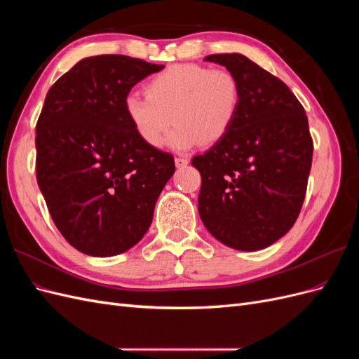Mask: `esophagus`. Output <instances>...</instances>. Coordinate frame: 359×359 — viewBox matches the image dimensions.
Listing matches in <instances>:
<instances>
[{"label": "esophagus", "mask_w": 359, "mask_h": 359, "mask_svg": "<svg viewBox=\"0 0 359 359\" xmlns=\"http://www.w3.org/2000/svg\"><path fill=\"white\" fill-rule=\"evenodd\" d=\"M189 165V160L187 158H181V157H175V166L178 169L181 168H186Z\"/></svg>", "instance_id": "esophagus-1"}]
</instances>
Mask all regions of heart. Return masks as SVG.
I'll list each match as a JSON object with an SVG mask.
<instances>
[{"instance_id":"b5f03b06","label":"heart","mask_w":359,"mask_h":359,"mask_svg":"<svg viewBox=\"0 0 359 359\" xmlns=\"http://www.w3.org/2000/svg\"><path fill=\"white\" fill-rule=\"evenodd\" d=\"M241 104L240 82L227 70L199 64H175L153 76L147 95L132 91L124 97V112L136 135L151 148L166 137L173 151L208 145L229 132Z\"/></svg>"}]
</instances>
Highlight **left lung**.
<instances>
[{
	"label": "left lung",
	"instance_id": "obj_1",
	"mask_svg": "<svg viewBox=\"0 0 359 359\" xmlns=\"http://www.w3.org/2000/svg\"><path fill=\"white\" fill-rule=\"evenodd\" d=\"M240 82L241 104L229 132L202 156L199 215L222 244L256 252L285 236L306 198L313 140L306 111L285 82L241 53H215Z\"/></svg>",
	"mask_w": 359,
	"mask_h": 359
}]
</instances>
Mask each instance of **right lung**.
<instances>
[{
    "mask_svg": "<svg viewBox=\"0 0 359 359\" xmlns=\"http://www.w3.org/2000/svg\"><path fill=\"white\" fill-rule=\"evenodd\" d=\"M160 64L126 55L83 58L50 86L36 126L37 182L52 220L83 255H121L142 240L175 172L145 145L124 97Z\"/></svg>",
    "mask_w": 359,
    "mask_h": 359,
    "instance_id": "1",
    "label": "right lung"
}]
</instances>
